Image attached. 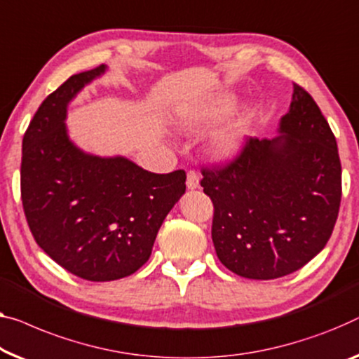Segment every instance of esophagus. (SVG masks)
Instances as JSON below:
<instances>
[{
    "label": "esophagus",
    "mask_w": 359,
    "mask_h": 359,
    "mask_svg": "<svg viewBox=\"0 0 359 359\" xmlns=\"http://www.w3.org/2000/svg\"><path fill=\"white\" fill-rule=\"evenodd\" d=\"M187 187H189L190 190H195L200 187V174H198L195 169H190L189 172H187Z\"/></svg>",
    "instance_id": "1"
}]
</instances>
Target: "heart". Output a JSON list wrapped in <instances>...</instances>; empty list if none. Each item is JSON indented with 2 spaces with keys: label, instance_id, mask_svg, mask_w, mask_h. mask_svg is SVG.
<instances>
[{
  "label": "heart",
  "instance_id": "1",
  "mask_svg": "<svg viewBox=\"0 0 359 359\" xmlns=\"http://www.w3.org/2000/svg\"><path fill=\"white\" fill-rule=\"evenodd\" d=\"M232 108L231 101H219L217 104H214L212 108H210L205 112H200V114H191L187 117V126L195 128L205 124L206 121L212 119V117H217L221 114H226V112ZM240 137H242V128H233V130L224 133L217 138V151L221 154H231L232 151H235L237 148Z\"/></svg>",
  "mask_w": 359,
  "mask_h": 359
}]
</instances>
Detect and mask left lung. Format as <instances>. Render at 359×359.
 Returning <instances> with one entry per match:
<instances>
[{
	"label": "left lung",
	"instance_id": "left-lung-1",
	"mask_svg": "<svg viewBox=\"0 0 359 359\" xmlns=\"http://www.w3.org/2000/svg\"><path fill=\"white\" fill-rule=\"evenodd\" d=\"M274 140L245 138L226 164L203 165L217 258L247 279H279L329 242L341 200L334 132L316 101L293 83L290 111Z\"/></svg>",
	"mask_w": 359,
	"mask_h": 359
}]
</instances>
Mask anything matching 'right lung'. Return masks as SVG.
Here are the masks:
<instances>
[{
    "mask_svg": "<svg viewBox=\"0 0 359 359\" xmlns=\"http://www.w3.org/2000/svg\"><path fill=\"white\" fill-rule=\"evenodd\" d=\"M104 66L69 77L24 133L20 198L39 247L80 279L108 282L147 263L159 227L185 194V170L153 174L126 158L90 156L69 140L66 106Z\"/></svg>",
    "mask_w": 359,
    "mask_h": 359,
    "instance_id": "add662e5",
    "label": "right lung"
}]
</instances>
